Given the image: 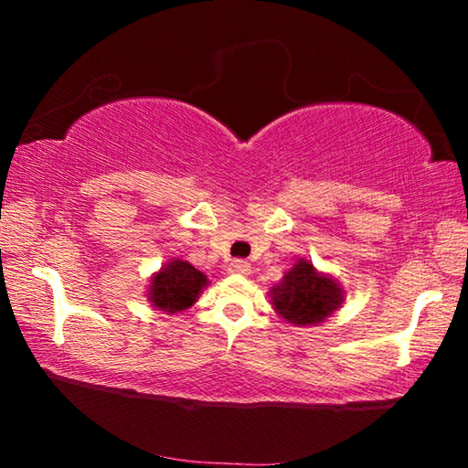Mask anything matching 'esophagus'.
<instances>
[{
  "mask_svg": "<svg viewBox=\"0 0 468 468\" xmlns=\"http://www.w3.org/2000/svg\"><path fill=\"white\" fill-rule=\"evenodd\" d=\"M229 272L233 274H250L251 272V264L248 260H231V264H229Z\"/></svg>",
  "mask_w": 468,
  "mask_h": 468,
  "instance_id": "esophagus-1",
  "label": "esophagus"
}]
</instances>
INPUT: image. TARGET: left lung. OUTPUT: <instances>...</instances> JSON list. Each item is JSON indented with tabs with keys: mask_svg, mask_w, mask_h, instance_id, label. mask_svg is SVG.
<instances>
[{
	"mask_svg": "<svg viewBox=\"0 0 468 468\" xmlns=\"http://www.w3.org/2000/svg\"><path fill=\"white\" fill-rule=\"evenodd\" d=\"M274 307L291 324H320L343 301L340 289L326 276L314 271L312 262L301 260L274 287Z\"/></svg>",
	"mask_w": 468,
	"mask_h": 468,
	"instance_id": "left-lung-1",
	"label": "left lung"
}]
</instances>
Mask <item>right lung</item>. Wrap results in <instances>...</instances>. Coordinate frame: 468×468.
Wrapping results in <instances>:
<instances>
[{
  "label": "right lung",
  "mask_w": 468,
  "mask_h": 468,
  "mask_svg": "<svg viewBox=\"0 0 468 468\" xmlns=\"http://www.w3.org/2000/svg\"><path fill=\"white\" fill-rule=\"evenodd\" d=\"M206 284V276L192 264L176 260L150 284V301L163 312H181L194 303Z\"/></svg>",
  "instance_id": "obj_1"
}]
</instances>
